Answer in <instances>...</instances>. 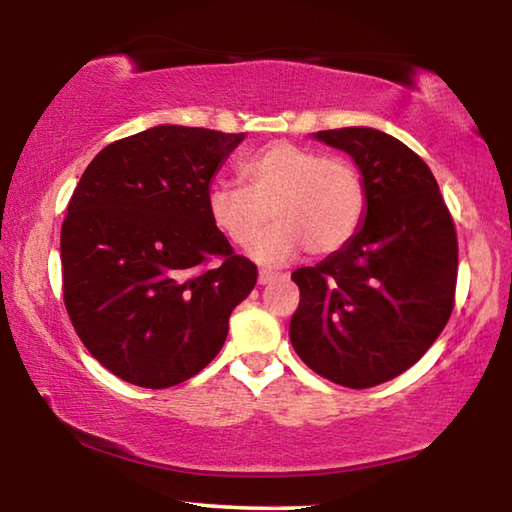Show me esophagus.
Wrapping results in <instances>:
<instances>
[{"label":"esophagus","instance_id":"1","mask_svg":"<svg viewBox=\"0 0 512 512\" xmlns=\"http://www.w3.org/2000/svg\"><path fill=\"white\" fill-rule=\"evenodd\" d=\"M277 277H284V275H280V273H273V271H259V284H271V282H275Z\"/></svg>","mask_w":512,"mask_h":512}]
</instances>
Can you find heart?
<instances>
[{"label":"heart","instance_id":"obj_1","mask_svg":"<svg viewBox=\"0 0 512 512\" xmlns=\"http://www.w3.org/2000/svg\"><path fill=\"white\" fill-rule=\"evenodd\" d=\"M244 185L214 183L207 212L221 235L250 246L275 216L280 221L257 241L253 257L282 264L307 248L309 255L339 253L357 235L368 207L361 171L345 158L277 142L244 162Z\"/></svg>","mask_w":512,"mask_h":512}]
</instances>
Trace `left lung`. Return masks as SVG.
<instances>
[{
  "label": "left lung",
  "mask_w": 512,
  "mask_h": 512,
  "mask_svg": "<svg viewBox=\"0 0 512 512\" xmlns=\"http://www.w3.org/2000/svg\"><path fill=\"white\" fill-rule=\"evenodd\" d=\"M311 137L350 155L368 207L348 246L291 273L289 339L320 377L370 388L409 370L452 316L454 221L431 169L393 135L350 126Z\"/></svg>",
  "instance_id": "left-lung-1"
}]
</instances>
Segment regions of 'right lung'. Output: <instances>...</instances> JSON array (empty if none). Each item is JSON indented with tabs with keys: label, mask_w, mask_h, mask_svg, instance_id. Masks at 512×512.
Returning <instances> with one entry per match:
<instances>
[{
	"label": "right lung",
	"mask_w": 512,
	"mask_h": 512,
	"mask_svg": "<svg viewBox=\"0 0 512 512\" xmlns=\"http://www.w3.org/2000/svg\"><path fill=\"white\" fill-rule=\"evenodd\" d=\"M160 124L108 144L76 185L60 230L63 296L85 348L142 388L194 377L223 348L257 268L232 253L207 189L244 142Z\"/></svg>",
	"instance_id": "obj_1"
}]
</instances>
